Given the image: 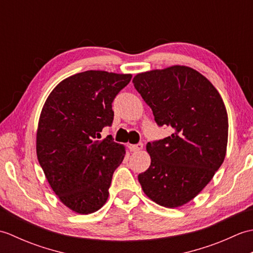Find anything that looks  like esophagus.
Wrapping results in <instances>:
<instances>
[{"label":"esophagus","mask_w":253,"mask_h":253,"mask_svg":"<svg viewBox=\"0 0 253 253\" xmlns=\"http://www.w3.org/2000/svg\"><path fill=\"white\" fill-rule=\"evenodd\" d=\"M143 148V143H137V144H131V146H129V149L131 152H139L140 150H142Z\"/></svg>","instance_id":"1"}]
</instances>
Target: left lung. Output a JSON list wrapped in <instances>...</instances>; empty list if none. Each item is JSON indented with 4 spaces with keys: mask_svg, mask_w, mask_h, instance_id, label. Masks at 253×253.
Returning <instances> with one entry per match:
<instances>
[{
    "mask_svg": "<svg viewBox=\"0 0 253 253\" xmlns=\"http://www.w3.org/2000/svg\"><path fill=\"white\" fill-rule=\"evenodd\" d=\"M132 83L158 125L173 128L170 136L148 142L151 164L138 180L153 202L184 206L211 181L226 155L228 117L222 96L188 66L137 74Z\"/></svg>",
    "mask_w": 253,
    "mask_h": 253,
    "instance_id": "obj_1",
    "label": "left lung"
}]
</instances>
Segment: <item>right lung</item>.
Instances as JSON below:
<instances>
[{"label":"right lung","mask_w":253,"mask_h":253,"mask_svg":"<svg viewBox=\"0 0 253 253\" xmlns=\"http://www.w3.org/2000/svg\"><path fill=\"white\" fill-rule=\"evenodd\" d=\"M130 74L87 71L62 80L47 96L37 129V157L61 202L78 214L104 206L125 147L100 132L114 118L112 102Z\"/></svg>","instance_id":"right-lung-1"}]
</instances>
